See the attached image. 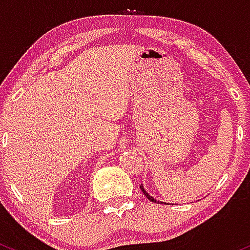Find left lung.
<instances>
[{"mask_svg": "<svg viewBox=\"0 0 250 250\" xmlns=\"http://www.w3.org/2000/svg\"><path fill=\"white\" fill-rule=\"evenodd\" d=\"M139 188H140V190H142V191H143V193H144V195H145V196H146V197H147V200H150L151 202H155V203H157V202H158V203H159V201H157V200H155V198H153V197H152V196H150V195H148V193H147V191H146V190H145V189H144V187H143V184H140V186H139ZM162 203H163V202H162Z\"/></svg>", "mask_w": 250, "mask_h": 250, "instance_id": "left-lung-1", "label": "left lung"}]
</instances>
